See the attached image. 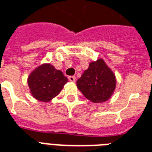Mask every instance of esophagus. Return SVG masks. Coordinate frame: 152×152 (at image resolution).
<instances>
[{"label": "esophagus", "mask_w": 152, "mask_h": 152, "mask_svg": "<svg viewBox=\"0 0 152 152\" xmlns=\"http://www.w3.org/2000/svg\"><path fill=\"white\" fill-rule=\"evenodd\" d=\"M69 80L70 82H75L76 81V77L75 76H69Z\"/></svg>", "instance_id": "esophagus-1"}]
</instances>
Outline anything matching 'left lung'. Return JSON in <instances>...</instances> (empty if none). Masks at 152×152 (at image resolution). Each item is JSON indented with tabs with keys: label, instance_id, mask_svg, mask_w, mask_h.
<instances>
[{
	"label": "left lung",
	"instance_id": "1",
	"mask_svg": "<svg viewBox=\"0 0 152 152\" xmlns=\"http://www.w3.org/2000/svg\"><path fill=\"white\" fill-rule=\"evenodd\" d=\"M76 86L82 94L93 103H102L108 101L116 87L114 72L102 58L92 61L80 78Z\"/></svg>",
	"mask_w": 152,
	"mask_h": 152
}]
</instances>
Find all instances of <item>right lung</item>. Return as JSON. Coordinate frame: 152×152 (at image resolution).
<instances>
[{"label":"right lung","mask_w":152,"mask_h":152,"mask_svg":"<svg viewBox=\"0 0 152 152\" xmlns=\"http://www.w3.org/2000/svg\"><path fill=\"white\" fill-rule=\"evenodd\" d=\"M68 81L63 72L50 63L36 68L27 80L32 96L41 102H50L56 97Z\"/></svg>","instance_id":"obj_1"}]
</instances>
